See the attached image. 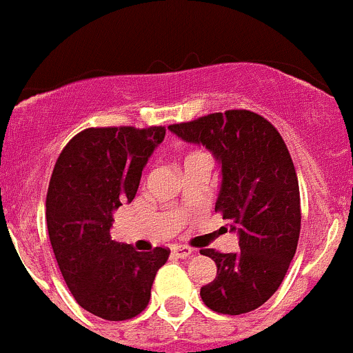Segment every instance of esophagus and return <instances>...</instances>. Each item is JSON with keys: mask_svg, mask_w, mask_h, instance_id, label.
Masks as SVG:
<instances>
[{"mask_svg": "<svg viewBox=\"0 0 353 353\" xmlns=\"http://www.w3.org/2000/svg\"><path fill=\"white\" fill-rule=\"evenodd\" d=\"M173 252H175L178 257H181V259H185V257L190 256L194 250H192V247H188V245H175L173 247Z\"/></svg>", "mask_w": 353, "mask_h": 353, "instance_id": "1", "label": "esophagus"}]
</instances>
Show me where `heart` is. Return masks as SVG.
Returning <instances> with one entry per match:
<instances>
[{
	"instance_id": "b5f03b06",
	"label": "heart",
	"mask_w": 353,
	"mask_h": 353,
	"mask_svg": "<svg viewBox=\"0 0 353 353\" xmlns=\"http://www.w3.org/2000/svg\"><path fill=\"white\" fill-rule=\"evenodd\" d=\"M201 154H205V152H202V151H190V152H187V154L183 156V163L190 161L192 158H195V156H201Z\"/></svg>"
}]
</instances>
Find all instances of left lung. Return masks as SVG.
I'll use <instances>...</instances> for the list:
<instances>
[{"label": "left lung", "mask_w": 353, "mask_h": 353, "mask_svg": "<svg viewBox=\"0 0 353 353\" xmlns=\"http://www.w3.org/2000/svg\"><path fill=\"white\" fill-rule=\"evenodd\" d=\"M187 142L202 144L221 163L216 211L240 236L236 252L202 249L218 273L201 299L219 314L250 312L280 288L300 236V192L280 132L249 110L211 113L170 125Z\"/></svg>", "instance_id": "obj_1"}]
</instances>
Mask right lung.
Masks as SVG:
<instances>
[{
  "label": "right lung",
  "mask_w": 353,
  "mask_h": 353,
  "mask_svg": "<svg viewBox=\"0 0 353 353\" xmlns=\"http://www.w3.org/2000/svg\"><path fill=\"white\" fill-rule=\"evenodd\" d=\"M165 127H90L59 154L46 195L51 247L66 287L82 309L106 321L139 316L168 247L137 252L111 240L113 211L132 202Z\"/></svg>",
  "instance_id": "1"
}]
</instances>
